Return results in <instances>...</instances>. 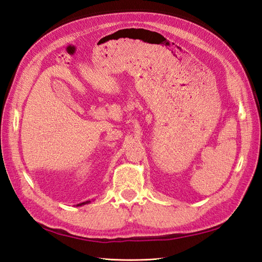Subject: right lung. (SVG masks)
Masks as SVG:
<instances>
[{
    "instance_id": "obj_1",
    "label": "right lung",
    "mask_w": 262,
    "mask_h": 262,
    "mask_svg": "<svg viewBox=\"0 0 262 262\" xmlns=\"http://www.w3.org/2000/svg\"><path fill=\"white\" fill-rule=\"evenodd\" d=\"M88 203H89V201H87V202H83V203H80V204L77 205V206H82V205H84V204H88Z\"/></svg>"
}]
</instances>
